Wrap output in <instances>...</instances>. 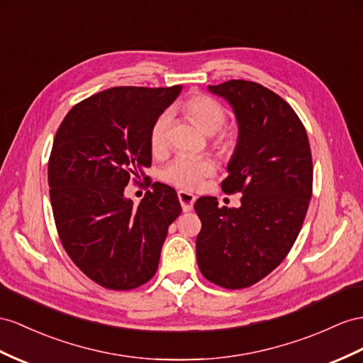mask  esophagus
I'll return each instance as SVG.
<instances>
[{
  "instance_id": "1",
  "label": "esophagus",
  "mask_w": 363,
  "mask_h": 363,
  "mask_svg": "<svg viewBox=\"0 0 363 363\" xmlns=\"http://www.w3.org/2000/svg\"><path fill=\"white\" fill-rule=\"evenodd\" d=\"M178 198H179V202H181V207L184 210V213H189L193 210V203H194V194L193 193H189V191H178Z\"/></svg>"
}]
</instances>
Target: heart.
I'll return each mask as SVG.
<instances>
[{
	"label": "heart",
	"mask_w": 363,
	"mask_h": 363,
	"mask_svg": "<svg viewBox=\"0 0 363 363\" xmlns=\"http://www.w3.org/2000/svg\"><path fill=\"white\" fill-rule=\"evenodd\" d=\"M181 108L185 115H189L202 132L211 135V145L215 150L228 156L235 152L238 136L231 127L224 125L227 119V110L219 101L203 93H196L185 99ZM172 125V113L169 110L161 111L156 116L150 127L148 135V144L153 155L161 156L169 148V133ZM216 165L210 157H190V156H176L167 164L161 178L174 187L182 190H194L202 184V181L215 174Z\"/></svg>",
	"instance_id": "b5f03b06"
}]
</instances>
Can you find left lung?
<instances>
[{
  "instance_id": "obj_1",
  "label": "left lung",
  "mask_w": 363,
  "mask_h": 363,
  "mask_svg": "<svg viewBox=\"0 0 363 363\" xmlns=\"http://www.w3.org/2000/svg\"><path fill=\"white\" fill-rule=\"evenodd\" d=\"M208 90L236 113L238 145L220 187L242 198L239 208L211 196L194 202L198 267L207 281L240 290L270 274L294 245L313 193L311 148L299 116L270 89L231 79Z\"/></svg>"
}]
</instances>
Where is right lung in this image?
I'll return each instance as SVG.
<instances>
[{"mask_svg":"<svg viewBox=\"0 0 363 363\" xmlns=\"http://www.w3.org/2000/svg\"><path fill=\"white\" fill-rule=\"evenodd\" d=\"M182 90L113 87L78 102L62 119L48 176L55 225L66 253L93 282L133 290L155 276L172 222L181 215L178 194L147 182L138 207L124 196L152 165L148 144L156 116Z\"/></svg>","mask_w":363,"mask_h":363,"instance_id":"1","label":"right lung"}]
</instances>
